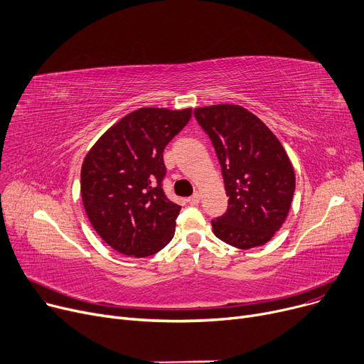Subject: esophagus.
I'll return each mask as SVG.
<instances>
[{
  "instance_id": "esophagus-1",
  "label": "esophagus",
  "mask_w": 364,
  "mask_h": 364,
  "mask_svg": "<svg viewBox=\"0 0 364 364\" xmlns=\"http://www.w3.org/2000/svg\"><path fill=\"white\" fill-rule=\"evenodd\" d=\"M187 202H188L190 205H193V206H195V205H198V203L200 202V193H198V192H196L193 196H190V198L187 199Z\"/></svg>"
}]
</instances>
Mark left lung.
<instances>
[{"label": "left lung", "instance_id": "left-lung-1", "mask_svg": "<svg viewBox=\"0 0 364 364\" xmlns=\"http://www.w3.org/2000/svg\"><path fill=\"white\" fill-rule=\"evenodd\" d=\"M211 139L228 196L227 211L211 221L214 235L239 250L261 246L282 227L295 192V172L274 134L242 106L195 109Z\"/></svg>", "mask_w": 364, "mask_h": 364}]
</instances>
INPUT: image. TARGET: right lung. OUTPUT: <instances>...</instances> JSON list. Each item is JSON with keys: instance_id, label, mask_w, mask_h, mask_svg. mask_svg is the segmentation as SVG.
<instances>
[{"instance_id": "right-lung-1", "label": "right lung", "mask_w": 364, "mask_h": 364, "mask_svg": "<svg viewBox=\"0 0 364 364\" xmlns=\"http://www.w3.org/2000/svg\"><path fill=\"white\" fill-rule=\"evenodd\" d=\"M192 109L143 107L110 127L81 169L87 217L99 236L128 257H149L174 237L181 206L162 188L164 150L187 125Z\"/></svg>"}]
</instances>
